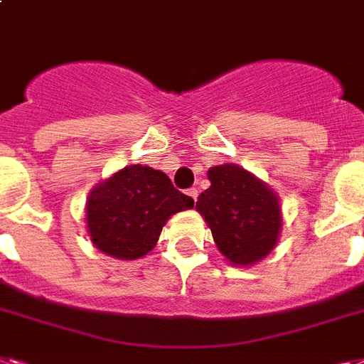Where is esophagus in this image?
Returning a JSON list of instances; mask_svg holds the SVG:
<instances>
[{
  "label": "esophagus",
  "instance_id": "obj_1",
  "mask_svg": "<svg viewBox=\"0 0 364 364\" xmlns=\"http://www.w3.org/2000/svg\"><path fill=\"white\" fill-rule=\"evenodd\" d=\"M187 194L192 198V200H194V202H196V198H198V191H196V188H188Z\"/></svg>",
  "mask_w": 364,
  "mask_h": 364
}]
</instances>
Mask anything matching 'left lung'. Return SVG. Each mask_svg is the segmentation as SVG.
I'll return each instance as SVG.
<instances>
[{
    "instance_id": "obj_1",
    "label": "left lung",
    "mask_w": 364,
    "mask_h": 364,
    "mask_svg": "<svg viewBox=\"0 0 364 364\" xmlns=\"http://www.w3.org/2000/svg\"><path fill=\"white\" fill-rule=\"evenodd\" d=\"M211 187L198 196L196 209L211 228L218 250L233 265H252L277 245L279 200L264 183L235 164L208 172Z\"/></svg>"
}]
</instances>
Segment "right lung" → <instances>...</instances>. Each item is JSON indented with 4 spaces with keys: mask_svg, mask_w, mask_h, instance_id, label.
I'll return each instance as SVG.
<instances>
[{
    "mask_svg": "<svg viewBox=\"0 0 364 364\" xmlns=\"http://www.w3.org/2000/svg\"><path fill=\"white\" fill-rule=\"evenodd\" d=\"M192 205L194 200L177 191L166 173L132 164L93 188L85 218L100 252L136 259L155 247L173 213Z\"/></svg>",
    "mask_w": 364,
    "mask_h": 364,
    "instance_id": "add662e5",
    "label": "right lung"
}]
</instances>
